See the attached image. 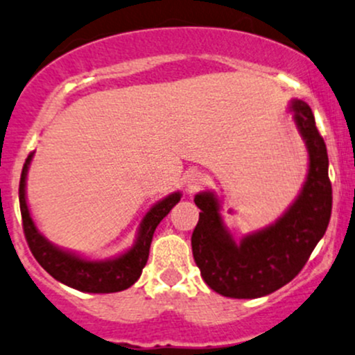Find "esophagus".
<instances>
[{
  "instance_id": "esophagus-1",
  "label": "esophagus",
  "mask_w": 355,
  "mask_h": 355,
  "mask_svg": "<svg viewBox=\"0 0 355 355\" xmlns=\"http://www.w3.org/2000/svg\"><path fill=\"white\" fill-rule=\"evenodd\" d=\"M206 182V176L202 173H199V171H191L188 174V178H186V186H188V191L189 193H196L205 186Z\"/></svg>"
}]
</instances>
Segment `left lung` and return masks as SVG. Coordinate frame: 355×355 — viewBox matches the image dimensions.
<instances>
[{"label": "left lung", "instance_id": "1", "mask_svg": "<svg viewBox=\"0 0 355 355\" xmlns=\"http://www.w3.org/2000/svg\"><path fill=\"white\" fill-rule=\"evenodd\" d=\"M295 122L310 154L302 194L275 225L248 234L240 245L223 226L214 194L201 193L194 202L201 213L191 236L193 257L209 288L230 298H258L292 282L302 272L332 213V184L324 137L312 109L293 101Z\"/></svg>", "mask_w": 355, "mask_h": 355}]
</instances>
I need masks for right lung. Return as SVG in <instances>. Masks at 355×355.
I'll list each match as a JSON object with an SVG mask.
<instances>
[{
    "mask_svg": "<svg viewBox=\"0 0 355 355\" xmlns=\"http://www.w3.org/2000/svg\"><path fill=\"white\" fill-rule=\"evenodd\" d=\"M31 157H33V153H30V156L26 157L21 171V179H19V209H21L23 231H25L26 243L38 263L55 280L62 282V284L69 285L75 290H80V292L114 293L132 286L137 282V278L141 277L142 268L147 263L154 231H156L159 223L162 221V218L173 209L176 202H179L181 194H171V196L162 199L161 202H157L146 214L141 230H139L137 241L129 252L110 261H87L75 257V254L62 252L38 233L37 226H35L30 216V211H28L25 198V179Z\"/></svg>",
    "mask_w": 355,
    "mask_h": 355,
    "instance_id": "obj_1",
    "label": "right lung"
}]
</instances>
